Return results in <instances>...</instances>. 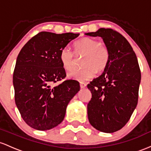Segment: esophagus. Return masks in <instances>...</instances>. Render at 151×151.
I'll return each mask as SVG.
<instances>
[{"label":"esophagus","mask_w":151,"mask_h":151,"mask_svg":"<svg viewBox=\"0 0 151 151\" xmlns=\"http://www.w3.org/2000/svg\"><path fill=\"white\" fill-rule=\"evenodd\" d=\"M86 86H87V84H86V83H83V82H81L80 83L81 88H85L86 87Z\"/></svg>","instance_id":"34e87169"}]
</instances>
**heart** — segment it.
I'll return each instance as SVG.
<instances>
[{"label": "heart", "instance_id": "heart-1", "mask_svg": "<svg viewBox=\"0 0 151 151\" xmlns=\"http://www.w3.org/2000/svg\"><path fill=\"white\" fill-rule=\"evenodd\" d=\"M76 55H84L81 70L69 73L68 76L74 80L84 82L92 78L98 73L107 68L111 60L109 48L96 39L84 37L74 43ZM60 60L63 67L68 71L72 70L75 65V54L68 48L60 50Z\"/></svg>", "mask_w": 151, "mask_h": 151}]
</instances>
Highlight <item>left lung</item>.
Wrapping results in <instances>:
<instances>
[{
  "label": "left lung",
  "mask_w": 151,
  "mask_h": 151,
  "mask_svg": "<svg viewBox=\"0 0 151 151\" xmlns=\"http://www.w3.org/2000/svg\"><path fill=\"white\" fill-rule=\"evenodd\" d=\"M86 35L101 37L111 53L107 68L87 86L92 93L87 106L88 121L98 130L113 133L128 123L138 103L141 78L138 59L116 30L100 28Z\"/></svg>",
  "instance_id": "8db88e82"
}]
</instances>
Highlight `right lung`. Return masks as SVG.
I'll return each mask as SVG.
<instances>
[{
    "instance_id": "obj_1",
    "label": "right lung",
    "mask_w": 151,
    "mask_h": 151,
    "mask_svg": "<svg viewBox=\"0 0 151 151\" xmlns=\"http://www.w3.org/2000/svg\"><path fill=\"white\" fill-rule=\"evenodd\" d=\"M79 33L40 32L18 54L13 71L15 102L22 118L31 128L50 130L63 121L70 101L80 91L75 80H66L60 60L63 48Z\"/></svg>"
}]
</instances>
